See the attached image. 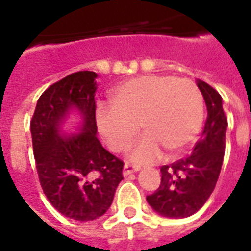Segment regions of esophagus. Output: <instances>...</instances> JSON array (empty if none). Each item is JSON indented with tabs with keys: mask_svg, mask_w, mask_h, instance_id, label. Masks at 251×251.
I'll use <instances>...</instances> for the list:
<instances>
[{
	"mask_svg": "<svg viewBox=\"0 0 251 251\" xmlns=\"http://www.w3.org/2000/svg\"><path fill=\"white\" fill-rule=\"evenodd\" d=\"M140 169V167H136V165H130V164H125V167H124V171H122V174L124 176H127V175H131L137 172Z\"/></svg>",
	"mask_w": 251,
	"mask_h": 251,
	"instance_id": "34e87169",
	"label": "esophagus"
}]
</instances>
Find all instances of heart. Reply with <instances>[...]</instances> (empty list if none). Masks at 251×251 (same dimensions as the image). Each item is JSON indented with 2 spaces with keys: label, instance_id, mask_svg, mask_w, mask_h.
Segmentation results:
<instances>
[{
  "label": "heart",
  "instance_id": "1",
  "mask_svg": "<svg viewBox=\"0 0 251 251\" xmlns=\"http://www.w3.org/2000/svg\"><path fill=\"white\" fill-rule=\"evenodd\" d=\"M114 106H99L95 113L100 134L114 152H124L138 133L129 158L138 165L179 154L194 142L203 124V97L192 80L147 75L122 83L113 91Z\"/></svg>",
  "mask_w": 251,
  "mask_h": 251
}]
</instances>
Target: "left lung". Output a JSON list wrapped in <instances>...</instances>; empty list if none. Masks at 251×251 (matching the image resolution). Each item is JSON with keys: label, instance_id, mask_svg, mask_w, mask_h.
<instances>
[{"label": "left lung", "instance_id": "1", "mask_svg": "<svg viewBox=\"0 0 251 251\" xmlns=\"http://www.w3.org/2000/svg\"><path fill=\"white\" fill-rule=\"evenodd\" d=\"M207 106V120L200 140L187 157L161 167V183L147 200L167 218H187L199 211L215 188L226 147L227 117L215 88L198 80Z\"/></svg>", "mask_w": 251, "mask_h": 251}]
</instances>
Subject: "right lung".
Listing matches in <instances>:
<instances>
[{"instance_id":"add662e5","label":"right lung","mask_w":251,"mask_h":251,"mask_svg":"<svg viewBox=\"0 0 251 251\" xmlns=\"http://www.w3.org/2000/svg\"><path fill=\"white\" fill-rule=\"evenodd\" d=\"M97 76L79 71L53 83L41 94L30 121L43 192L62 215L80 222L103 215L124 179V161L97 138ZM72 108L82 117L81 133L63 137L60 126Z\"/></svg>"}]
</instances>
